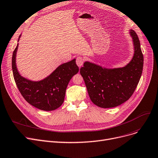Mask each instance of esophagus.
I'll use <instances>...</instances> for the list:
<instances>
[{
    "label": "esophagus",
    "mask_w": 158,
    "mask_h": 158,
    "mask_svg": "<svg viewBox=\"0 0 158 158\" xmlns=\"http://www.w3.org/2000/svg\"><path fill=\"white\" fill-rule=\"evenodd\" d=\"M84 61H85V59L83 57H81V56L77 57L76 59V64L79 67H81V66H83Z\"/></svg>",
    "instance_id": "34e87169"
}]
</instances>
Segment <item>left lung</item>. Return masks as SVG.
Wrapping results in <instances>:
<instances>
[{
	"mask_svg": "<svg viewBox=\"0 0 158 158\" xmlns=\"http://www.w3.org/2000/svg\"><path fill=\"white\" fill-rule=\"evenodd\" d=\"M134 53L132 60L122 68H106L86 61L81 68L90 98L101 108H113L127 101L134 92L141 78L143 55L136 33L130 30Z\"/></svg>",
	"mask_w": 158,
	"mask_h": 158,
	"instance_id": "left-lung-1",
	"label": "left lung"
}]
</instances>
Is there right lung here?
I'll use <instances>...</instances> for the list:
<instances>
[{
	"label": "right lung",
	"mask_w": 158,
	"mask_h": 158,
	"mask_svg": "<svg viewBox=\"0 0 158 158\" xmlns=\"http://www.w3.org/2000/svg\"><path fill=\"white\" fill-rule=\"evenodd\" d=\"M20 37L19 36V40ZM18 44L12 56L13 77L19 92L24 99L39 110L52 111L58 108L64 102L68 83L79 68L75 59L59 66L50 75L43 80L33 81L19 73L16 66V54Z\"/></svg>",
	"instance_id": "1"
}]
</instances>
